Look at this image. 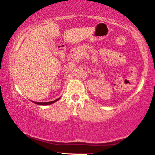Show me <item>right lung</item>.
<instances>
[{"label": "right lung", "instance_id": "add662e5", "mask_svg": "<svg viewBox=\"0 0 155 155\" xmlns=\"http://www.w3.org/2000/svg\"><path fill=\"white\" fill-rule=\"evenodd\" d=\"M59 99H60V98H57V99H56L54 101H50V102H46V103H41V102H35V101H32V103H34L37 104H39V105H48V104H51L52 103H55V102L58 101Z\"/></svg>", "mask_w": 155, "mask_h": 155}]
</instances>
